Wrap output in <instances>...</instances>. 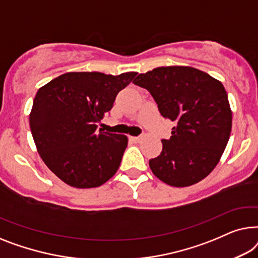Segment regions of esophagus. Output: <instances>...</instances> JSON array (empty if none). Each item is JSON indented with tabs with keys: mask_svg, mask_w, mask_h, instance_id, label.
<instances>
[{
	"mask_svg": "<svg viewBox=\"0 0 258 258\" xmlns=\"http://www.w3.org/2000/svg\"><path fill=\"white\" fill-rule=\"evenodd\" d=\"M130 140L133 141V143H140L141 137H130Z\"/></svg>",
	"mask_w": 258,
	"mask_h": 258,
	"instance_id": "34e87169",
	"label": "esophagus"
}]
</instances>
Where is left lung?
I'll use <instances>...</instances> for the list:
<instances>
[{"label": "left lung", "mask_w": 258, "mask_h": 258, "mask_svg": "<svg viewBox=\"0 0 258 258\" xmlns=\"http://www.w3.org/2000/svg\"><path fill=\"white\" fill-rule=\"evenodd\" d=\"M133 83L154 98L164 118L175 122L150 167L173 187L199 182L219 164L229 140L233 115L222 83L190 67H161Z\"/></svg>", "instance_id": "left-lung-1"}]
</instances>
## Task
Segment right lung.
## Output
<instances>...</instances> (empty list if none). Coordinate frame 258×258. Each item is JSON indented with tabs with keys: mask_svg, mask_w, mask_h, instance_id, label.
I'll use <instances>...</instances> for the list:
<instances>
[{
	"mask_svg": "<svg viewBox=\"0 0 258 258\" xmlns=\"http://www.w3.org/2000/svg\"><path fill=\"white\" fill-rule=\"evenodd\" d=\"M137 72H68L42 86L29 115L36 148L69 186L94 188L117 173L127 137L97 130Z\"/></svg>",
	"mask_w": 258,
	"mask_h": 258,
	"instance_id": "obj_1",
	"label": "right lung"
}]
</instances>
